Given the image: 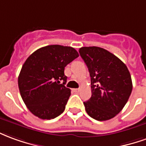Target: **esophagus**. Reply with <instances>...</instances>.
Instances as JSON below:
<instances>
[{
	"label": "esophagus",
	"instance_id": "obj_1",
	"mask_svg": "<svg viewBox=\"0 0 146 146\" xmlns=\"http://www.w3.org/2000/svg\"><path fill=\"white\" fill-rule=\"evenodd\" d=\"M79 89H72V91L73 92H75V93H78V92H79Z\"/></svg>",
	"mask_w": 146,
	"mask_h": 146
}]
</instances>
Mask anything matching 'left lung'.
<instances>
[{"instance_id": "obj_1", "label": "left lung", "mask_w": 146, "mask_h": 146, "mask_svg": "<svg viewBox=\"0 0 146 146\" xmlns=\"http://www.w3.org/2000/svg\"><path fill=\"white\" fill-rule=\"evenodd\" d=\"M91 78V98L83 102L87 114L99 121L115 117L127 104L132 81L127 66L104 48L91 46L79 48Z\"/></svg>"}]
</instances>
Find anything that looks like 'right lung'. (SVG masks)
Here are the masks:
<instances>
[{"label": "right lung", "instance_id": "1", "mask_svg": "<svg viewBox=\"0 0 146 146\" xmlns=\"http://www.w3.org/2000/svg\"><path fill=\"white\" fill-rule=\"evenodd\" d=\"M78 56L72 47L52 45L38 48L26 60L18 86L22 99L32 114L51 119L63 113L71 95V90L64 86V68Z\"/></svg>", "mask_w": 146, "mask_h": 146}]
</instances>
